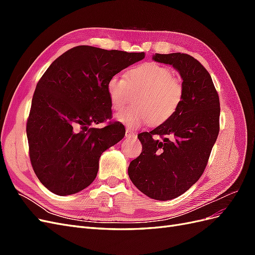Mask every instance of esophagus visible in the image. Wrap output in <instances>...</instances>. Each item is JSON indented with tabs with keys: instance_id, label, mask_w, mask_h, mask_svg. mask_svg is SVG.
<instances>
[{
	"instance_id": "1",
	"label": "esophagus",
	"mask_w": 255,
	"mask_h": 255,
	"mask_svg": "<svg viewBox=\"0 0 255 255\" xmlns=\"http://www.w3.org/2000/svg\"><path fill=\"white\" fill-rule=\"evenodd\" d=\"M126 137L127 138H136V133L134 132V130H132V129L127 128V130H126Z\"/></svg>"
}]
</instances>
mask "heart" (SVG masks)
<instances>
[{
	"label": "heart",
	"mask_w": 255,
	"mask_h": 255,
	"mask_svg": "<svg viewBox=\"0 0 255 255\" xmlns=\"http://www.w3.org/2000/svg\"><path fill=\"white\" fill-rule=\"evenodd\" d=\"M107 95L114 111L120 112L130 102L134 104L116 116L128 128H138L148 122L159 126L171 119L183 101L184 89L170 69L155 63L134 67L125 79L113 76L106 85Z\"/></svg>",
	"instance_id": "obj_1"
}]
</instances>
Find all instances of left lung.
Wrapping results in <instances>:
<instances>
[{
    "label": "left lung",
    "instance_id": "1",
    "mask_svg": "<svg viewBox=\"0 0 255 255\" xmlns=\"http://www.w3.org/2000/svg\"><path fill=\"white\" fill-rule=\"evenodd\" d=\"M153 59L179 71L183 101L171 119L138 134L142 152L128 172L145 196L166 201L184 194L202 175L219 134L220 103L210 73L196 58L170 53L155 54Z\"/></svg>",
    "mask_w": 255,
    "mask_h": 255
}]
</instances>
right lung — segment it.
<instances>
[{
	"label": "right lung",
	"instance_id": "1",
	"mask_svg": "<svg viewBox=\"0 0 255 255\" xmlns=\"http://www.w3.org/2000/svg\"><path fill=\"white\" fill-rule=\"evenodd\" d=\"M144 53L79 45L56 58L38 82L26 123L29 158L53 194H76L96 179L101 154L126 135L112 118L107 82Z\"/></svg>",
	"mask_w": 255,
	"mask_h": 255
}]
</instances>
